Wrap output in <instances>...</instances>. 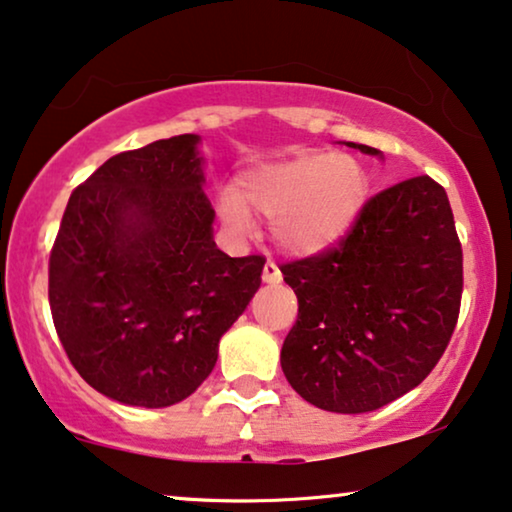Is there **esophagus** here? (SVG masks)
Wrapping results in <instances>:
<instances>
[{
    "label": "esophagus",
    "mask_w": 512,
    "mask_h": 512,
    "mask_svg": "<svg viewBox=\"0 0 512 512\" xmlns=\"http://www.w3.org/2000/svg\"><path fill=\"white\" fill-rule=\"evenodd\" d=\"M262 278H264V283L276 285V283H281V281H283V274H281V269H278V264L269 260L267 264H264Z\"/></svg>",
    "instance_id": "34e87169"
}]
</instances>
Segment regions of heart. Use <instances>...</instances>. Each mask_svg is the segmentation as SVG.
Segmentation results:
<instances>
[{
  "instance_id": "heart-1",
  "label": "heart",
  "mask_w": 512,
  "mask_h": 512,
  "mask_svg": "<svg viewBox=\"0 0 512 512\" xmlns=\"http://www.w3.org/2000/svg\"><path fill=\"white\" fill-rule=\"evenodd\" d=\"M370 192L367 170L346 154L304 152L264 163L238 177L220 196V215L248 234L252 215L271 217V234L292 255H313L337 243L358 220Z\"/></svg>"
}]
</instances>
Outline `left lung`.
<instances>
[{"mask_svg": "<svg viewBox=\"0 0 512 512\" xmlns=\"http://www.w3.org/2000/svg\"><path fill=\"white\" fill-rule=\"evenodd\" d=\"M281 271L299 304L283 374L327 412H372L412 391L438 365L459 318L461 243L447 192L428 175L372 196L337 248Z\"/></svg>", "mask_w": 512, "mask_h": 512, "instance_id": "obj_1", "label": "left lung"}]
</instances>
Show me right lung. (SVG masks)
<instances>
[{"label": "right lung", "instance_id": "right-lung-1", "mask_svg": "<svg viewBox=\"0 0 512 512\" xmlns=\"http://www.w3.org/2000/svg\"><path fill=\"white\" fill-rule=\"evenodd\" d=\"M194 133L107 159L74 189L49 260L60 344L86 384L168 407L199 388L262 283L264 257L213 241Z\"/></svg>", "mask_w": 512, "mask_h": 512}]
</instances>
